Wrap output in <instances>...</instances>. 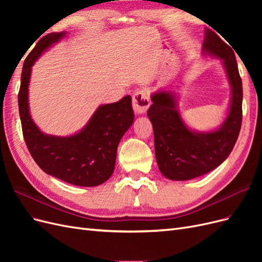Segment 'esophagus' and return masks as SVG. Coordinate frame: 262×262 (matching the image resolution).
Masks as SVG:
<instances>
[{
	"label": "esophagus",
	"instance_id": "esophagus-1",
	"mask_svg": "<svg viewBox=\"0 0 262 262\" xmlns=\"http://www.w3.org/2000/svg\"><path fill=\"white\" fill-rule=\"evenodd\" d=\"M132 105L134 113L137 115L145 114L149 106V98L147 93L144 91H138L134 93L132 97Z\"/></svg>",
	"mask_w": 262,
	"mask_h": 262
}]
</instances>
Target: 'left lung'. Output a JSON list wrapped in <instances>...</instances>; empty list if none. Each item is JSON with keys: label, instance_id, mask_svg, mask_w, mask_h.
<instances>
[{"label": "left lung", "instance_id": "left-lung-1", "mask_svg": "<svg viewBox=\"0 0 262 262\" xmlns=\"http://www.w3.org/2000/svg\"><path fill=\"white\" fill-rule=\"evenodd\" d=\"M204 55L223 61L231 85V102L224 122L207 132L193 131L184 122L177 97L170 91L152 94L147 117L153 125L156 162L163 175L171 180H189L215 169L231 154L239 136L243 119V85L233 49L214 33L205 30Z\"/></svg>", "mask_w": 262, "mask_h": 262}]
</instances>
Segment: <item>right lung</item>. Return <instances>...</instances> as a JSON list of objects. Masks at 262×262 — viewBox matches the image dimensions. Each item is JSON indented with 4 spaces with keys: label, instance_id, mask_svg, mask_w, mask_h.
<instances>
[{
    "label": "right lung",
    "instance_id": "right-lung-1",
    "mask_svg": "<svg viewBox=\"0 0 262 262\" xmlns=\"http://www.w3.org/2000/svg\"><path fill=\"white\" fill-rule=\"evenodd\" d=\"M67 35L51 33L42 37L24 62L18 108L24 140L34 161L46 173L71 185L95 187L113 175L117 148L134 120L131 96L99 106L80 132L70 137L46 134L29 113L28 87L31 68L53 43Z\"/></svg>",
    "mask_w": 262,
    "mask_h": 262
}]
</instances>
